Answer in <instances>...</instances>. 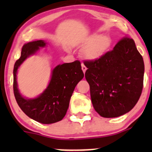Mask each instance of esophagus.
<instances>
[{"label":"esophagus","instance_id":"obj_1","mask_svg":"<svg viewBox=\"0 0 152 152\" xmlns=\"http://www.w3.org/2000/svg\"><path fill=\"white\" fill-rule=\"evenodd\" d=\"M82 70H83L84 73H85L86 70H87V67H86V66L84 65V64H82Z\"/></svg>","mask_w":152,"mask_h":152}]
</instances>
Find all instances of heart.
Segmentation results:
<instances>
[{
  "label": "heart",
  "instance_id": "b5f03b06",
  "mask_svg": "<svg viewBox=\"0 0 152 152\" xmlns=\"http://www.w3.org/2000/svg\"><path fill=\"white\" fill-rule=\"evenodd\" d=\"M86 48L84 56L89 60L95 61L102 58L110 49L111 39L110 37L101 34L91 35L84 42Z\"/></svg>",
  "mask_w": 152,
  "mask_h": 152
}]
</instances>
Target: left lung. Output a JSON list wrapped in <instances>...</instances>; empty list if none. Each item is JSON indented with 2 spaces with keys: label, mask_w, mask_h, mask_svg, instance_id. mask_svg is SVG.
<instances>
[{
  "label": "left lung",
  "mask_w": 152,
  "mask_h": 152,
  "mask_svg": "<svg viewBox=\"0 0 152 152\" xmlns=\"http://www.w3.org/2000/svg\"><path fill=\"white\" fill-rule=\"evenodd\" d=\"M95 110L115 118L135 106L143 87L144 62L132 38H122L113 50L97 60L84 62Z\"/></svg>",
  "instance_id": "8db88e82"
}]
</instances>
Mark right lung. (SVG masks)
Segmentation results:
<instances>
[{
    "label": "right lung",
    "mask_w": 152,
    "mask_h": 152,
    "mask_svg": "<svg viewBox=\"0 0 152 152\" xmlns=\"http://www.w3.org/2000/svg\"><path fill=\"white\" fill-rule=\"evenodd\" d=\"M45 45L42 40L24 44L20 57L14 66L13 90L17 103L26 115L41 124H49L59 121L65 117L70 97L76 85L83 79L84 73L79 60L59 65L52 71L50 83L40 96L33 99L23 97L17 84L18 67L27 57L36 53L39 47Z\"/></svg>",
    "instance_id": "right-lung-1"
}]
</instances>
